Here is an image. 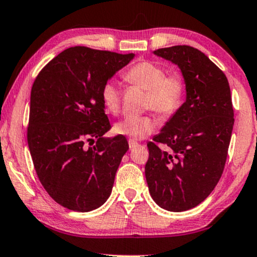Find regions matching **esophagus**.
I'll return each instance as SVG.
<instances>
[{"mask_svg":"<svg viewBox=\"0 0 257 257\" xmlns=\"http://www.w3.org/2000/svg\"><path fill=\"white\" fill-rule=\"evenodd\" d=\"M138 145H139V144L137 143V142H135V141H128V148H130V149L137 148Z\"/></svg>","mask_w":257,"mask_h":257,"instance_id":"1","label":"esophagus"}]
</instances>
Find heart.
<instances>
[{
  "label": "heart",
  "instance_id": "b5f03b06",
  "mask_svg": "<svg viewBox=\"0 0 257 257\" xmlns=\"http://www.w3.org/2000/svg\"><path fill=\"white\" fill-rule=\"evenodd\" d=\"M166 69L156 62L143 61L131 66L123 74L128 84L147 90L145 107L155 110L163 118L170 116L179 108L185 95V80L179 72L166 75ZM101 100L107 112L116 114L121 107V91L109 81L101 89ZM156 121L149 115H127L114 125L116 135L141 141L153 134Z\"/></svg>",
  "mask_w": 257,
  "mask_h": 257
}]
</instances>
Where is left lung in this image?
Here are the masks:
<instances>
[{"label":"left lung","mask_w":257,"mask_h":257,"mask_svg":"<svg viewBox=\"0 0 257 257\" xmlns=\"http://www.w3.org/2000/svg\"><path fill=\"white\" fill-rule=\"evenodd\" d=\"M154 55L179 66L186 101L148 143L145 177L160 207L182 212L201 204L223 174L235 121L230 85L224 72L194 47H164Z\"/></svg>","instance_id":"obj_1"}]
</instances>
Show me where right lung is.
<instances>
[{"label":"right lung","mask_w":257,"mask_h":257,"mask_svg":"<svg viewBox=\"0 0 257 257\" xmlns=\"http://www.w3.org/2000/svg\"><path fill=\"white\" fill-rule=\"evenodd\" d=\"M134 57L69 47L44 66L32 85V160L45 191L69 210L93 211L112 193L128 143L123 136H103L110 123L101 89Z\"/></svg>","instance_id":"1"}]
</instances>
